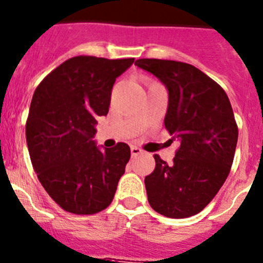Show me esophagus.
I'll use <instances>...</instances> for the list:
<instances>
[{"instance_id":"esophagus-1","label":"esophagus","mask_w":263,"mask_h":263,"mask_svg":"<svg viewBox=\"0 0 263 263\" xmlns=\"http://www.w3.org/2000/svg\"><path fill=\"white\" fill-rule=\"evenodd\" d=\"M130 153H132V156H138L141 155V154H143V151L139 147H137V146H132V147H130Z\"/></svg>"}]
</instances>
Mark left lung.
<instances>
[{"mask_svg":"<svg viewBox=\"0 0 263 263\" xmlns=\"http://www.w3.org/2000/svg\"><path fill=\"white\" fill-rule=\"evenodd\" d=\"M136 65L155 76L168 91L164 125L180 147L168 165L155 155L144 177L148 203L167 218L202 211L228 177L238 130L230 99L216 82L190 64L141 59Z\"/></svg>","mask_w":263,"mask_h":263,"instance_id":"left-lung-1","label":"left lung"}]
</instances>
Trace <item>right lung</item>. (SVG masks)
<instances>
[{"instance_id":"1","label":"right lung","mask_w":263,"mask_h":263,"mask_svg":"<svg viewBox=\"0 0 263 263\" xmlns=\"http://www.w3.org/2000/svg\"><path fill=\"white\" fill-rule=\"evenodd\" d=\"M134 59H69L48 74L32 96L26 138L33 170L45 192L64 210L90 215L115 197L130 147H99L98 117L107 116L116 78Z\"/></svg>"}]
</instances>
